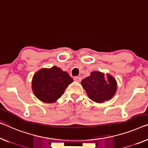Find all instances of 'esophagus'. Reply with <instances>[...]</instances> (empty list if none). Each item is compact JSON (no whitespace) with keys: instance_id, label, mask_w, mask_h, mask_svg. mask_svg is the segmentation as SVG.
<instances>
[{"instance_id":"obj_1","label":"esophagus","mask_w":148,"mask_h":148,"mask_svg":"<svg viewBox=\"0 0 148 148\" xmlns=\"http://www.w3.org/2000/svg\"><path fill=\"white\" fill-rule=\"evenodd\" d=\"M74 80L76 82H80L81 81V78L80 76H75L74 77Z\"/></svg>"}]
</instances>
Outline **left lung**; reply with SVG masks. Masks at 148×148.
Wrapping results in <instances>:
<instances>
[{"label":"left lung","mask_w":148,"mask_h":148,"mask_svg":"<svg viewBox=\"0 0 148 148\" xmlns=\"http://www.w3.org/2000/svg\"><path fill=\"white\" fill-rule=\"evenodd\" d=\"M84 89L92 100L102 103L109 100L115 94L117 89L116 80L112 76L100 72H92L90 76L81 82Z\"/></svg>","instance_id":"left-lung-1"}]
</instances>
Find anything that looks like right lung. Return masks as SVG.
I'll list each match as a JSON object with an SVG mask.
<instances>
[{"label":"right lung","instance_id":"right-lung-1","mask_svg":"<svg viewBox=\"0 0 148 148\" xmlns=\"http://www.w3.org/2000/svg\"><path fill=\"white\" fill-rule=\"evenodd\" d=\"M73 79L66 72L53 66L42 68L33 77L32 88L34 95L40 100L52 103L60 98Z\"/></svg>","mask_w":148,"mask_h":148}]
</instances>
